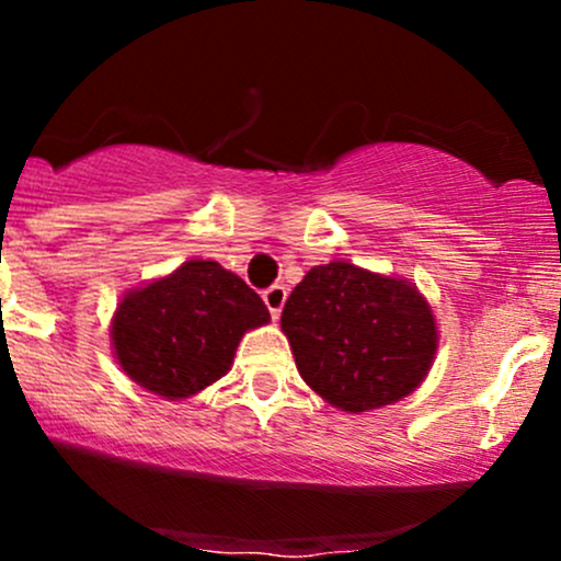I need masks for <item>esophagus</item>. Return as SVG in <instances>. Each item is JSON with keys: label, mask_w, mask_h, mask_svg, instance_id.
<instances>
[{"label": "esophagus", "mask_w": 561, "mask_h": 561, "mask_svg": "<svg viewBox=\"0 0 561 561\" xmlns=\"http://www.w3.org/2000/svg\"><path fill=\"white\" fill-rule=\"evenodd\" d=\"M285 300H287V289L282 285H272L268 289H263V302H266L268 313H272L274 319H279Z\"/></svg>", "instance_id": "obj_1"}]
</instances>
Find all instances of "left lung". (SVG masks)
<instances>
[{"mask_svg":"<svg viewBox=\"0 0 561 561\" xmlns=\"http://www.w3.org/2000/svg\"><path fill=\"white\" fill-rule=\"evenodd\" d=\"M300 377L337 409H379L420 388L433 366L437 327L409 282L347 261L311 268L282 311Z\"/></svg>","mask_w":561,"mask_h":561,"instance_id":"obj_1","label":"left lung"}]
</instances>
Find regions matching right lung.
I'll list each match as a JSON object with an SVG mask.
<instances>
[{"mask_svg":"<svg viewBox=\"0 0 561 561\" xmlns=\"http://www.w3.org/2000/svg\"><path fill=\"white\" fill-rule=\"evenodd\" d=\"M268 319L240 276L216 261H186L121 300L113 347L134 382L179 401L227 375L242 334Z\"/></svg>","mask_w":561,"mask_h":561,"instance_id":"right-lung-1","label":"right lung"}]
</instances>
